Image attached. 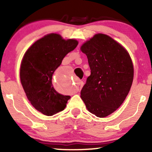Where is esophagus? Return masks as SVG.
I'll use <instances>...</instances> for the list:
<instances>
[{"mask_svg": "<svg viewBox=\"0 0 152 152\" xmlns=\"http://www.w3.org/2000/svg\"><path fill=\"white\" fill-rule=\"evenodd\" d=\"M83 85H84V83H83V82L82 81V80H80V81H78V91H80V90H81V88H82L83 86Z\"/></svg>", "mask_w": 152, "mask_h": 152, "instance_id": "esophagus-1", "label": "esophagus"}]
</instances>
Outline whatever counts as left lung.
Returning a JSON list of instances; mask_svg holds the SVG:
<instances>
[{
    "label": "left lung",
    "instance_id": "left-lung-1",
    "mask_svg": "<svg viewBox=\"0 0 152 152\" xmlns=\"http://www.w3.org/2000/svg\"><path fill=\"white\" fill-rule=\"evenodd\" d=\"M80 50L91 73L80 97L90 113L104 118L116 111L129 93L134 76L131 58L122 45L102 34L94 36Z\"/></svg>",
    "mask_w": 152,
    "mask_h": 152
}]
</instances>
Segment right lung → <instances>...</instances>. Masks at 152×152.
<instances>
[{
    "instance_id": "obj_1",
    "label": "right lung",
    "mask_w": 152,
    "mask_h": 152,
    "mask_svg": "<svg viewBox=\"0 0 152 152\" xmlns=\"http://www.w3.org/2000/svg\"><path fill=\"white\" fill-rule=\"evenodd\" d=\"M78 45L74 39L64 40L50 34L36 41L24 54L20 66V80L33 107L46 116L63 111L70 96L57 93L52 83L53 74L69 52Z\"/></svg>"
}]
</instances>
